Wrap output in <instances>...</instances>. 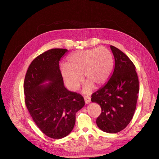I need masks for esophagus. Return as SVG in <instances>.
<instances>
[{
    "label": "esophagus",
    "mask_w": 159,
    "mask_h": 159,
    "mask_svg": "<svg viewBox=\"0 0 159 159\" xmlns=\"http://www.w3.org/2000/svg\"><path fill=\"white\" fill-rule=\"evenodd\" d=\"M84 100H85V104H87L89 103L90 102V97L87 96H85L84 97Z\"/></svg>",
    "instance_id": "1"
}]
</instances>
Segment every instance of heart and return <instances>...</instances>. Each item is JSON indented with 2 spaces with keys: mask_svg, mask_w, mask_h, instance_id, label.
Here are the masks:
<instances>
[{
  "mask_svg": "<svg viewBox=\"0 0 159 159\" xmlns=\"http://www.w3.org/2000/svg\"><path fill=\"white\" fill-rule=\"evenodd\" d=\"M114 65L111 52L104 48H92L74 52L68 57V64L60 66L63 80L71 90H76L82 80V75L88 83L84 87V93H89L93 85L100 87L109 80Z\"/></svg>",
  "mask_w": 159,
  "mask_h": 159,
  "instance_id": "obj_1",
  "label": "heart"
}]
</instances>
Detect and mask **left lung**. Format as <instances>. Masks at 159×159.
I'll return each mask as SVG.
<instances>
[{"label": "left lung", "instance_id": "8db88e82", "mask_svg": "<svg viewBox=\"0 0 159 159\" xmlns=\"http://www.w3.org/2000/svg\"><path fill=\"white\" fill-rule=\"evenodd\" d=\"M115 57V69L107 84L92 95L91 101L101 107L96 120L99 128L116 133L125 129L133 118L137 106L139 82L131 60L118 48L110 46Z\"/></svg>", "mask_w": 159, "mask_h": 159}]
</instances>
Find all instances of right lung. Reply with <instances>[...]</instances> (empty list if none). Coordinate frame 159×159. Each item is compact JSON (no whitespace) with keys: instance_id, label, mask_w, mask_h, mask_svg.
I'll use <instances>...</instances> for the list:
<instances>
[{"instance_id":"1","label":"right lung","mask_w":159,"mask_h":159,"mask_svg":"<svg viewBox=\"0 0 159 159\" xmlns=\"http://www.w3.org/2000/svg\"><path fill=\"white\" fill-rule=\"evenodd\" d=\"M68 50L53 48L30 64L25 82L26 106L40 130L53 139L72 131L76 112L85 105L83 97L65 87L59 61Z\"/></svg>"}]
</instances>
